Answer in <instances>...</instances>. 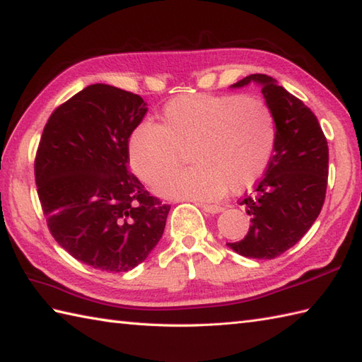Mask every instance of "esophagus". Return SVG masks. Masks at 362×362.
Instances as JSON below:
<instances>
[{
    "label": "esophagus",
    "instance_id": "obj_1",
    "mask_svg": "<svg viewBox=\"0 0 362 362\" xmlns=\"http://www.w3.org/2000/svg\"><path fill=\"white\" fill-rule=\"evenodd\" d=\"M198 206L203 209L204 212L207 214H220L223 211L221 206H215V204H203V203H198Z\"/></svg>",
    "mask_w": 362,
    "mask_h": 362
}]
</instances>
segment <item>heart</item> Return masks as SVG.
<instances>
[{"label": "heart", "mask_w": 362, "mask_h": 362, "mask_svg": "<svg viewBox=\"0 0 362 362\" xmlns=\"http://www.w3.org/2000/svg\"><path fill=\"white\" fill-rule=\"evenodd\" d=\"M276 141V116L262 99L187 94L167 103L163 125L144 120L136 127L128 153L144 182L156 186L163 180L156 187L159 195L212 202L228 187L242 192L254 186L268 168ZM184 153L192 167L171 175Z\"/></svg>", "instance_id": "b5f03b06"}]
</instances>
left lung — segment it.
<instances>
[{
  "label": "left lung",
  "instance_id": "obj_1",
  "mask_svg": "<svg viewBox=\"0 0 362 362\" xmlns=\"http://www.w3.org/2000/svg\"><path fill=\"white\" fill-rule=\"evenodd\" d=\"M262 86L277 120L274 153L263 178L242 203L251 216L243 240L228 246L249 259L271 260L307 234L324 206L328 146L315 113L267 74H251L232 88Z\"/></svg>",
  "mask_w": 362,
  "mask_h": 362
}]
</instances>
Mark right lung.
Returning <instances> with one entry per match:
<instances>
[{
  "label": "right lung",
  "instance_id": "1",
  "mask_svg": "<svg viewBox=\"0 0 362 362\" xmlns=\"http://www.w3.org/2000/svg\"><path fill=\"white\" fill-rule=\"evenodd\" d=\"M147 113L141 95L95 83L54 110L35 156L52 237L95 269L127 272L163 237L170 206L128 172V139Z\"/></svg>",
  "mask_w": 362,
  "mask_h": 362
}]
</instances>
